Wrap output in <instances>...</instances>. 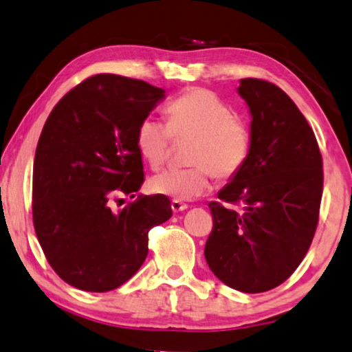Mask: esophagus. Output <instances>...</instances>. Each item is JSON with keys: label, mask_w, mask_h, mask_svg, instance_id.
<instances>
[{"label": "esophagus", "mask_w": 352, "mask_h": 352, "mask_svg": "<svg viewBox=\"0 0 352 352\" xmlns=\"http://www.w3.org/2000/svg\"><path fill=\"white\" fill-rule=\"evenodd\" d=\"M170 207H172V210H174V212H182V210L188 209V204H185V202H182L178 199H174V201H172Z\"/></svg>", "instance_id": "esophagus-1"}]
</instances>
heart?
Segmentation results:
<instances>
[{
  "label": "heart",
  "mask_w": 352,
  "mask_h": 352,
  "mask_svg": "<svg viewBox=\"0 0 352 352\" xmlns=\"http://www.w3.org/2000/svg\"><path fill=\"white\" fill-rule=\"evenodd\" d=\"M167 126L145 118L135 131L140 156L153 169L169 157L172 138H190L185 160L190 166L167 169L150 180L153 192L178 201L195 199L210 190L212 174L230 180L244 167L252 135L230 103L204 87L183 92L166 107Z\"/></svg>",
  "instance_id": "1"
}]
</instances>
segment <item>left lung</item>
Here are the masks:
<instances>
[{"mask_svg":"<svg viewBox=\"0 0 352 352\" xmlns=\"http://www.w3.org/2000/svg\"><path fill=\"white\" fill-rule=\"evenodd\" d=\"M237 92L250 108V153L220 201L209 202L214 228L204 255L223 284L260 294L289 279L313 242L322 155L313 129L280 87L244 78Z\"/></svg>","mask_w":352,"mask_h":352,"instance_id":"8db88e82","label":"left lung"}]
</instances>
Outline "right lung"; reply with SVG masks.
<instances>
[{
  "label": "right lung",
  "instance_id": "add662e5",
  "mask_svg": "<svg viewBox=\"0 0 352 352\" xmlns=\"http://www.w3.org/2000/svg\"><path fill=\"white\" fill-rule=\"evenodd\" d=\"M164 98L140 79L100 73L63 96L39 135L32 210L38 241L60 279L86 292L115 290L148 255V231L172 217L167 196L138 195L135 131Z\"/></svg>",
  "mask_w": 352,
  "mask_h": 352
}]
</instances>
